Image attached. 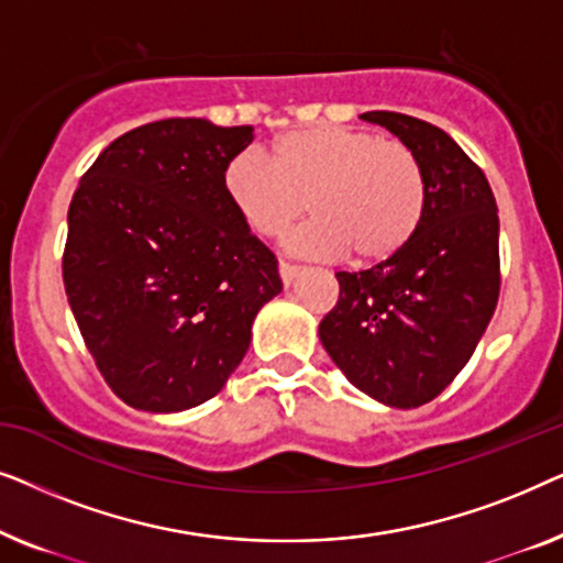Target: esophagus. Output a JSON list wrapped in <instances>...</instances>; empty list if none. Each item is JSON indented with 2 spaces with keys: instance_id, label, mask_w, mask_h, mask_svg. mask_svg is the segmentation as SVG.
<instances>
[{
  "instance_id": "34e87169",
  "label": "esophagus",
  "mask_w": 563,
  "mask_h": 563,
  "mask_svg": "<svg viewBox=\"0 0 563 563\" xmlns=\"http://www.w3.org/2000/svg\"><path fill=\"white\" fill-rule=\"evenodd\" d=\"M299 274H302V266L287 264V261H282V264H279V276H282L284 287H289V284H295V279H297Z\"/></svg>"
}]
</instances>
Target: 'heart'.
<instances>
[{"label": "heart", "mask_w": 563, "mask_h": 563, "mask_svg": "<svg viewBox=\"0 0 563 563\" xmlns=\"http://www.w3.org/2000/svg\"><path fill=\"white\" fill-rule=\"evenodd\" d=\"M222 187L256 235L284 238L310 202L314 220L291 235L299 256L384 264L415 241L426 218V176L415 153L372 130L318 125L276 137L274 161L249 148Z\"/></svg>", "instance_id": "obj_1"}]
</instances>
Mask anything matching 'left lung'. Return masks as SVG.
I'll return each instance as SVG.
<instances>
[{
  "label": "left lung",
  "mask_w": 563,
  "mask_h": 563,
  "mask_svg": "<svg viewBox=\"0 0 563 563\" xmlns=\"http://www.w3.org/2000/svg\"><path fill=\"white\" fill-rule=\"evenodd\" d=\"M415 153L428 207L415 241L366 272H338V305L320 322L328 356L376 402L410 410L468 364L499 297V218L487 176L441 128L364 112Z\"/></svg>",
  "instance_id": "8db88e82"
}]
</instances>
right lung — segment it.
Here are the masks:
<instances>
[{"label": "right lung", "mask_w": 563, "mask_h": 563, "mask_svg": "<svg viewBox=\"0 0 563 563\" xmlns=\"http://www.w3.org/2000/svg\"><path fill=\"white\" fill-rule=\"evenodd\" d=\"M251 141V125L148 122L107 145L74 191L66 297L99 374L135 410L218 395L282 291L276 256L222 187Z\"/></svg>", "instance_id": "right-lung-1"}]
</instances>
